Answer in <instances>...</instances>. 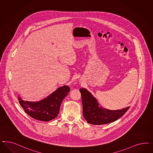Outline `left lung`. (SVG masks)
I'll return each mask as SVG.
<instances>
[{
	"mask_svg": "<svg viewBox=\"0 0 153 153\" xmlns=\"http://www.w3.org/2000/svg\"><path fill=\"white\" fill-rule=\"evenodd\" d=\"M83 104V114L89 124L94 125L106 124L118 120L126 113L129 107L116 110L104 108L87 89L80 90Z\"/></svg>",
	"mask_w": 153,
	"mask_h": 153,
	"instance_id": "8db88e82",
	"label": "left lung"
}]
</instances>
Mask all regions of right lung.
Returning a JSON list of instances; mask_svg holds the SVG:
<instances>
[{
  "instance_id": "obj_1",
  "label": "right lung",
  "mask_w": 153,
  "mask_h": 153,
  "mask_svg": "<svg viewBox=\"0 0 153 153\" xmlns=\"http://www.w3.org/2000/svg\"><path fill=\"white\" fill-rule=\"evenodd\" d=\"M70 87L64 85L57 89L48 96L38 101H24L18 97L19 103L25 112L35 119L47 122L57 117L65 97L68 94Z\"/></svg>"
}]
</instances>
